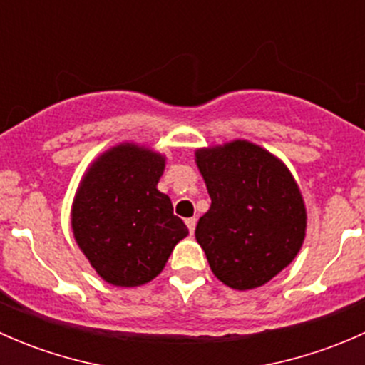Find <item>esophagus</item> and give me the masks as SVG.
Wrapping results in <instances>:
<instances>
[{"label": "esophagus", "mask_w": 365, "mask_h": 365, "mask_svg": "<svg viewBox=\"0 0 365 365\" xmlns=\"http://www.w3.org/2000/svg\"><path fill=\"white\" fill-rule=\"evenodd\" d=\"M196 222H197L196 217H189V219H185V224L187 227H189L190 233H194V230H196Z\"/></svg>", "instance_id": "obj_1"}]
</instances>
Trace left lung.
Listing matches in <instances>:
<instances>
[{"instance_id":"obj_1","label":"left lung","mask_w":365,"mask_h":365,"mask_svg":"<svg viewBox=\"0 0 365 365\" xmlns=\"http://www.w3.org/2000/svg\"><path fill=\"white\" fill-rule=\"evenodd\" d=\"M210 210L196 226L210 268L230 288L267 284L288 267L305 238L307 213L295 178L254 143H226L196 152Z\"/></svg>"}]
</instances>
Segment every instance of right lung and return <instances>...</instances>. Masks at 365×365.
Masks as SVG:
<instances>
[{"mask_svg":"<svg viewBox=\"0 0 365 365\" xmlns=\"http://www.w3.org/2000/svg\"><path fill=\"white\" fill-rule=\"evenodd\" d=\"M165 159L123 143L84 175L72 205L73 238L106 282L134 288L155 279L189 230L157 189Z\"/></svg>","mask_w":365,"mask_h":365,"instance_id":"add662e5","label":"right lung"}]
</instances>
